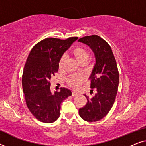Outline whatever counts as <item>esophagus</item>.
Segmentation results:
<instances>
[{
    "label": "esophagus",
    "instance_id": "1",
    "mask_svg": "<svg viewBox=\"0 0 146 146\" xmlns=\"http://www.w3.org/2000/svg\"><path fill=\"white\" fill-rule=\"evenodd\" d=\"M78 94H79L77 92L73 91L72 92V96H78Z\"/></svg>",
    "mask_w": 146,
    "mask_h": 146
}]
</instances>
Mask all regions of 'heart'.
<instances>
[{"label":"heart","mask_w":146,"mask_h":146,"mask_svg":"<svg viewBox=\"0 0 146 146\" xmlns=\"http://www.w3.org/2000/svg\"><path fill=\"white\" fill-rule=\"evenodd\" d=\"M72 54L76 60L80 64H86V62L89 59V53L84 48L82 47L78 46L75 48L72 52ZM66 56L63 55L61 57V58L60 59L59 63H58V66L59 68L62 70L64 66V63L66 61ZM85 80L84 77L82 75H72L70 76H69L67 79L68 83L73 88H77L81 84H82Z\"/></svg>","instance_id":"b5f03b06"}]
</instances>
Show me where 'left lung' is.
<instances>
[{"label": "left lung", "instance_id": "obj_1", "mask_svg": "<svg viewBox=\"0 0 146 146\" xmlns=\"http://www.w3.org/2000/svg\"><path fill=\"white\" fill-rule=\"evenodd\" d=\"M78 42L90 48L96 59L90 76V88L96 90L95 95L89 98L84 94L87 103L79 109V115L84 120L93 122L105 117L112 107L118 88L119 72L111 47L104 40L92 35L81 38Z\"/></svg>", "mask_w": 146, "mask_h": 146}]
</instances>
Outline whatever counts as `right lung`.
Returning <instances> with one entry per match:
<instances>
[{"label": "right lung", "instance_id": "right-lung-1", "mask_svg": "<svg viewBox=\"0 0 146 146\" xmlns=\"http://www.w3.org/2000/svg\"><path fill=\"white\" fill-rule=\"evenodd\" d=\"M77 39L46 38L32 48L27 58L22 78L23 92L28 108L42 122L56 120L61 103L72 95L70 90L66 88L52 92L50 80L58 70L60 59Z\"/></svg>", "mask_w": 146, "mask_h": 146}]
</instances>
